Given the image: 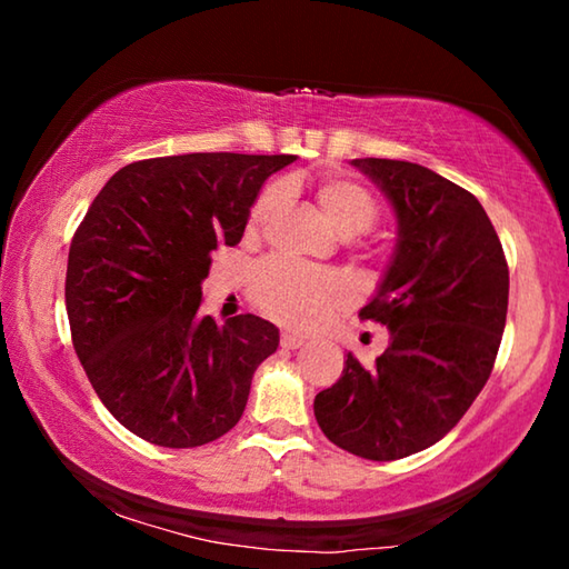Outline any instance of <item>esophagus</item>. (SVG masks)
<instances>
[{"instance_id": "34e87169", "label": "esophagus", "mask_w": 569, "mask_h": 569, "mask_svg": "<svg viewBox=\"0 0 569 569\" xmlns=\"http://www.w3.org/2000/svg\"><path fill=\"white\" fill-rule=\"evenodd\" d=\"M303 343H306L303 336H298L293 331H283L281 333V346H283V349H301Z\"/></svg>"}]
</instances>
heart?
I'll use <instances>...</instances> for the list:
<instances>
[{
  "label": "heart",
  "mask_w": 569,
  "mask_h": 569,
  "mask_svg": "<svg viewBox=\"0 0 569 569\" xmlns=\"http://www.w3.org/2000/svg\"><path fill=\"white\" fill-rule=\"evenodd\" d=\"M286 196L283 182H271L256 198L248 216V230H261ZM326 218L343 238L361 236L379 220V200L351 178H326L316 190ZM250 296L271 319L296 329H308L351 298V288L341 276L321 268H301L281 258L261 263L253 271Z\"/></svg>",
  "instance_id": "obj_1"
}]
</instances>
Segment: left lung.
<instances>
[{"mask_svg": "<svg viewBox=\"0 0 569 569\" xmlns=\"http://www.w3.org/2000/svg\"><path fill=\"white\" fill-rule=\"evenodd\" d=\"M391 200L399 240L377 296L359 311L391 333L371 369L349 353L313 413L336 447L401 459L449 435L492 373L507 321L509 268L469 190L407 160H351Z\"/></svg>", "mask_w": 569, "mask_h": 569, "instance_id": "1", "label": "left lung"}]
</instances>
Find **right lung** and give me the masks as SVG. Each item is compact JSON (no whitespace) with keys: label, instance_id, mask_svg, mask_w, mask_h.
I'll list each match as a JSON object with an SVG mask.
<instances>
[{"label":"right lung","instance_id":"1","mask_svg":"<svg viewBox=\"0 0 569 569\" xmlns=\"http://www.w3.org/2000/svg\"><path fill=\"white\" fill-rule=\"evenodd\" d=\"M296 156L190 152L124 166L74 230L64 303L94 393L132 435L190 449L243 417L278 329L253 313L218 326L200 283L238 246L268 176Z\"/></svg>","mask_w":569,"mask_h":569}]
</instances>
